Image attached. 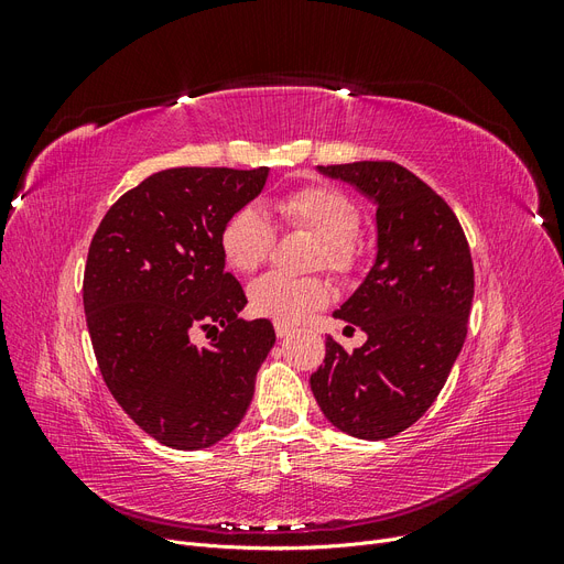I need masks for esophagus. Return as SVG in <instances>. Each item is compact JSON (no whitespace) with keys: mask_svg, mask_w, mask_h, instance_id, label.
<instances>
[{"mask_svg":"<svg viewBox=\"0 0 564 564\" xmlns=\"http://www.w3.org/2000/svg\"><path fill=\"white\" fill-rule=\"evenodd\" d=\"M294 332V327L292 324H282V322H275V334H278V338H284V336H289Z\"/></svg>","mask_w":564,"mask_h":564,"instance_id":"obj_1","label":"esophagus"}]
</instances>
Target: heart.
I'll list each match as a JSON object with an SVG mask.
<instances>
[{"label": "heart", "instance_id": "b5f03b06", "mask_svg": "<svg viewBox=\"0 0 564 564\" xmlns=\"http://www.w3.org/2000/svg\"><path fill=\"white\" fill-rule=\"evenodd\" d=\"M272 212L280 218L282 228L301 230L315 237L313 268H324L344 278L360 261V207L338 187L329 183H311L296 191L272 199ZM275 245V228L268 216L253 207L235 209L218 230V249L224 261L235 272L259 270ZM332 296L329 282L311 278H284L278 272L263 275L249 286V305L259 317L294 324L327 305Z\"/></svg>", "mask_w": 564, "mask_h": 564}]
</instances>
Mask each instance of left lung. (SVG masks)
Here are the masks:
<instances>
[{"mask_svg":"<svg viewBox=\"0 0 564 564\" xmlns=\"http://www.w3.org/2000/svg\"><path fill=\"white\" fill-rule=\"evenodd\" d=\"M377 202L379 253L334 317L367 344L348 352L327 336L313 395L338 431L386 440L416 423L440 395L468 332L473 259L456 214L398 162L319 166Z\"/></svg>","mask_w":564,"mask_h":564,"instance_id":"1","label":"left lung"}]
</instances>
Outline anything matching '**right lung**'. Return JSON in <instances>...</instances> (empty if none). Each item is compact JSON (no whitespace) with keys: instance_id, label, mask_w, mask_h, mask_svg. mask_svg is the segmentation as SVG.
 <instances>
[{"instance_id":"obj_1","label":"right lung","mask_w":564,"mask_h":564,"mask_svg":"<svg viewBox=\"0 0 564 564\" xmlns=\"http://www.w3.org/2000/svg\"><path fill=\"white\" fill-rule=\"evenodd\" d=\"M268 169L176 166L141 181L100 220L84 265V313L112 398L172 449L216 445L247 414L275 344L218 249L224 220L263 191ZM214 328L209 349L189 336Z\"/></svg>"}]
</instances>
